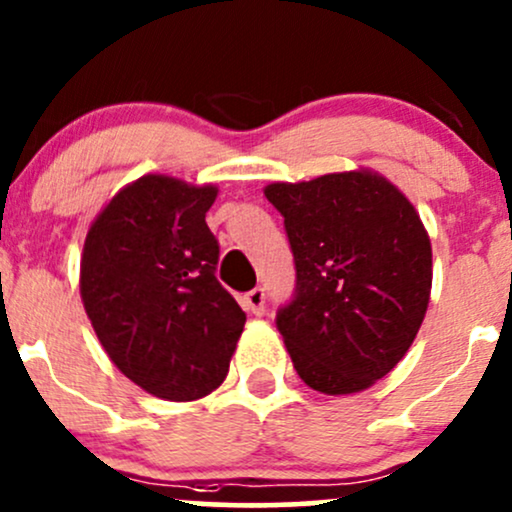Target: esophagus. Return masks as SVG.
I'll use <instances>...</instances> for the list:
<instances>
[{"mask_svg": "<svg viewBox=\"0 0 512 512\" xmlns=\"http://www.w3.org/2000/svg\"><path fill=\"white\" fill-rule=\"evenodd\" d=\"M244 309L246 312H251V314H263V309H266V292H263V287H254V290L251 292H246L244 295Z\"/></svg>", "mask_w": 512, "mask_h": 512, "instance_id": "34e87169", "label": "esophagus"}]
</instances>
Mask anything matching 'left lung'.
Segmentation results:
<instances>
[{"instance_id": "1", "label": "left lung", "mask_w": 512, "mask_h": 512, "mask_svg": "<svg viewBox=\"0 0 512 512\" xmlns=\"http://www.w3.org/2000/svg\"><path fill=\"white\" fill-rule=\"evenodd\" d=\"M297 268L278 331L297 375L355 394L392 372L421 329L433 285L430 237L411 200L372 169L271 183Z\"/></svg>"}]
</instances>
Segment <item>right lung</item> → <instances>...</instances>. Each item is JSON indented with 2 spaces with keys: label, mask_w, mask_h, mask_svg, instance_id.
<instances>
[{
  "label": "right lung",
  "mask_w": 512,
  "mask_h": 512,
  "mask_svg": "<svg viewBox=\"0 0 512 512\" xmlns=\"http://www.w3.org/2000/svg\"><path fill=\"white\" fill-rule=\"evenodd\" d=\"M217 186L147 174L108 200L84 239L79 292L103 350L166 401L225 382L246 314L217 283L220 246L205 212Z\"/></svg>",
  "instance_id": "obj_1"
}]
</instances>
